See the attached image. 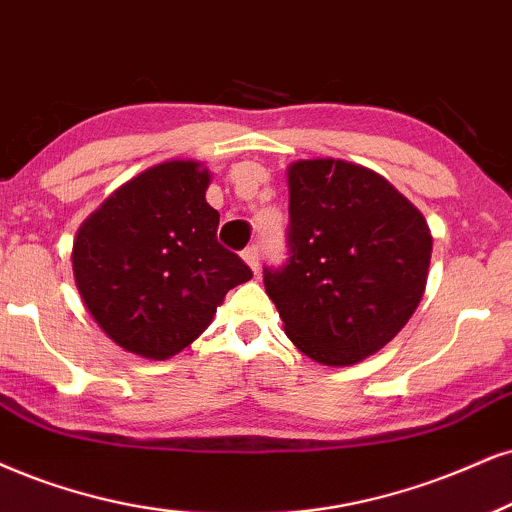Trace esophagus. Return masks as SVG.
Masks as SVG:
<instances>
[{
	"label": "esophagus",
	"instance_id": "esophagus-1",
	"mask_svg": "<svg viewBox=\"0 0 512 512\" xmlns=\"http://www.w3.org/2000/svg\"><path fill=\"white\" fill-rule=\"evenodd\" d=\"M242 258L246 263H249V268L254 270V273H258V261H261V254H258V244L246 246V249L242 251Z\"/></svg>",
	"mask_w": 512,
	"mask_h": 512
}]
</instances>
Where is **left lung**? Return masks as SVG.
Returning a JSON list of instances; mask_svg holds the SVG:
<instances>
[{"mask_svg": "<svg viewBox=\"0 0 512 512\" xmlns=\"http://www.w3.org/2000/svg\"><path fill=\"white\" fill-rule=\"evenodd\" d=\"M289 258L263 285L296 349L353 365L389 344L427 285V220L375 170L339 159L289 166Z\"/></svg>", "mask_w": 512, "mask_h": 512, "instance_id": "left-lung-1", "label": "left lung"}]
</instances>
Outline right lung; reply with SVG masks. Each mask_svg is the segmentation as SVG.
Returning a JSON list of instances; mask_svg holds the SVG:
<instances>
[{
    "instance_id": "obj_1",
    "label": "right lung",
    "mask_w": 512,
    "mask_h": 512,
    "mask_svg": "<svg viewBox=\"0 0 512 512\" xmlns=\"http://www.w3.org/2000/svg\"><path fill=\"white\" fill-rule=\"evenodd\" d=\"M211 173L166 161L111 194L73 242V275L87 311L125 351L175 356L211 325L246 263L218 244L220 216L206 201Z\"/></svg>"
}]
</instances>
